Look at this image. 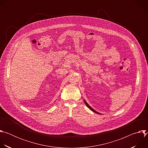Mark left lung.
<instances>
[{
  "label": "left lung",
  "instance_id": "obj_1",
  "mask_svg": "<svg viewBox=\"0 0 148 148\" xmlns=\"http://www.w3.org/2000/svg\"><path fill=\"white\" fill-rule=\"evenodd\" d=\"M84 102H85L86 105H87V107H88V108L90 110H91L92 111H93L94 112H95V113H96V114H101L100 113H99V112H98L97 111H96L95 110H94L92 108H91V107L90 106V105L88 104V103H87V102L86 101V100H85V99H84Z\"/></svg>",
  "mask_w": 148,
  "mask_h": 148
}]
</instances>
